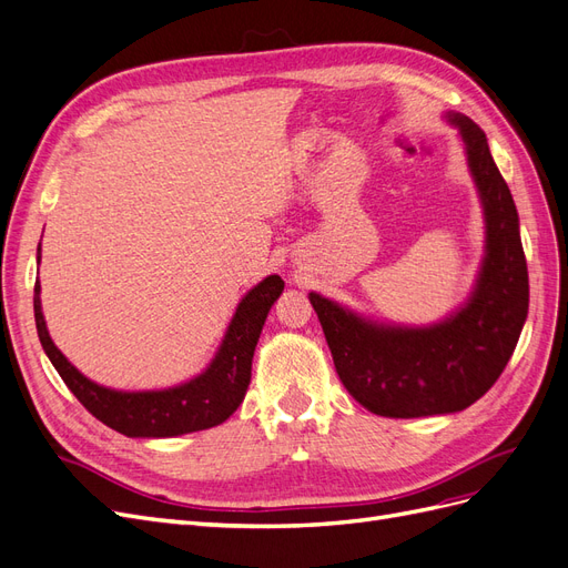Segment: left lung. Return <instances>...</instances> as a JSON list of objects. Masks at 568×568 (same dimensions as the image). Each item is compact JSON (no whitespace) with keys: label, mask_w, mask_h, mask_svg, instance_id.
<instances>
[{"label":"left lung","mask_w":568,"mask_h":568,"mask_svg":"<svg viewBox=\"0 0 568 568\" xmlns=\"http://www.w3.org/2000/svg\"><path fill=\"white\" fill-rule=\"evenodd\" d=\"M486 215V257L464 307L432 326H390L311 294L334 367L374 415L412 419L467 409L500 379L528 315V270L517 205L497 170L486 132L448 113Z\"/></svg>","instance_id":"8db88e82"}]
</instances>
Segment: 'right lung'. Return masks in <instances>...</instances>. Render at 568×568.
I'll return each mask as SVG.
<instances>
[{
    "label": "right lung",
    "mask_w": 568,
    "mask_h": 568,
    "mask_svg": "<svg viewBox=\"0 0 568 568\" xmlns=\"http://www.w3.org/2000/svg\"><path fill=\"white\" fill-rule=\"evenodd\" d=\"M282 291L284 282L280 274H270L248 291L236 307L213 363L205 367V372L194 376L192 382L165 390L136 393L99 386L68 363L47 332L40 301V280L36 284L32 305H36V324L42 348L84 409L123 436L170 438L217 426L230 419L234 409L242 405L251 384V363L257 338H261L272 303L280 298Z\"/></svg>",
    "instance_id": "1"
}]
</instances>
